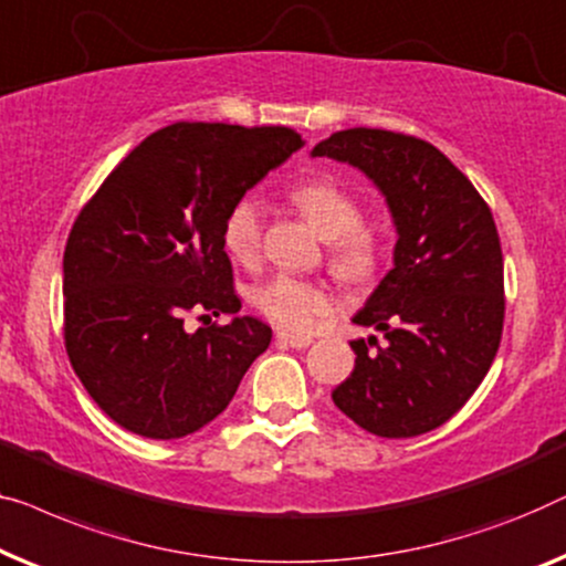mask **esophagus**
<instances>
[{
    "label": "esophagus",
    "mask_w": 566,
    "mask_h": 566,
    "mask_svg": "<svg viewBox=\"0 0 566 566\" xmlns=\"http://www.w3.org/2000/svg\"><path fill=\"white\" fill-rule=\"evenodd\" d=\"M277 342L285 344V347H293V349H306L311 344V337H293V334L281 332L277 334Z\"/></svg>",
    "instance_id": "1"
}]
</instances>
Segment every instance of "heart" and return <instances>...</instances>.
I'll list each match as a JSON object with an SVG mask.
<instances>
[{"label":"heart","mask_w":566,"mask_h":566,"mask_svg":"<svg viewBox=\"0 0 566 566\" xmlns=\"http://www.w3.org/2000/svg\"><path fill=\"white\" fill-rule=\"evenodd\" d=\"M289 199L306 222L332 244V268L349 281H363L375 270L378 244L370 229L363 224V207L357 196L334 181H306L291 188ZM263 242V201L258 196H242L224 219V248L237 263H252ZM260 314L277 329L306 334L318 318L329 316L334 301L324 285L303 281L296 275H270L250 293Z\"/></svg>","instance_id":"b5f03b06"}]
</instances>
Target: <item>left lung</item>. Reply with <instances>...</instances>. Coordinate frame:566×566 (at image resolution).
I'll return each instance as SVG.
<instances>
[{
	"label": "left lung",
	"mask_w": 566,
	"mask_h": 566,
	"mask_svg": "<svg viewBox=\"0 0 566 566\" xmlns=\"http://www.w3.org/2000/svg\"><path fill=\"white\" fill-rule=\"evenodd\" d=\"M349 163L388 203L392 270L352 316L388 339L375 352L349 342L355 370L332 390L334 406L375 437L437 429L478 390L501 347L503 252L485 199L460 168L419 137L342 129L311 150Z\"/></svg>",
	"instance_id": "8db88e82"
}]
</instances>
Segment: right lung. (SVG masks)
Wrapping results in <instances>:
<instances>
[{
	"mask_svg": "<svg viewBox=\"0 0 566 566\" xmlns=\"http://www.w3.org/2000/svg\"><path fill=\"white\" fill-rule=\"evenodd\" d=\"M298 147L289 127L176 122L145 137L81 209L63 252L65 352L122 429L199 431L268 349L270 326L237 314L224 219ZM191 310L233 322L186 333Z\"/></svg>",
	"mask_w": 566,
	"mask_h": 566,
	"instance_id": "obj_1",
	"label": "right lung"
}]
</instances>
